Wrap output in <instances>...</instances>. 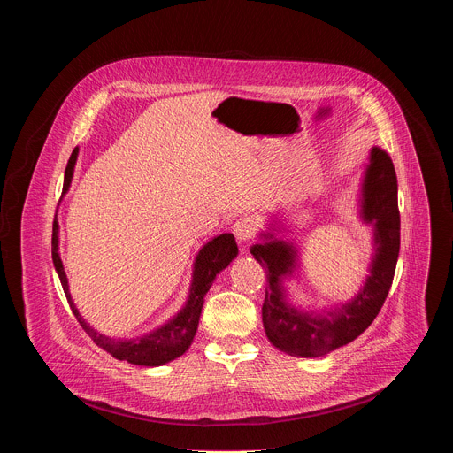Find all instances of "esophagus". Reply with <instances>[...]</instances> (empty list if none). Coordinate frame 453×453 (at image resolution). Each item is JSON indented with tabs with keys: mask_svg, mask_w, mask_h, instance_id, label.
I'll list each match as a JSON object with an SVG mask.
<instances>
[{
	"mask_svg": "<svg viewBox=\"0 0 453 453\" xmlns=\"http://www.w3.org/2000/svg\"><path fill=\"white\" fill-rule=\"evenodd\" d=\"M256 233H257V224L250 217H240L233 224V234L236 236L238 242H249L250 238L256 236Z\"/></svg>",
	"mask_w": 453,
	"mask_h": 453,
	"instance_id": "obj_1",
	"label": "esophagus"
}]
</instances>
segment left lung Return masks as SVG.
I'll use <instances>...</instances> for the list:
<instances>
[{"mask_svg":"<svg viewBox=\"0 0 453 453\" xmlns=\"http://www.w3.org/2000/svg\"><path fill=\"white\" fill-rule=\"evenodd\" d=\"M362 217L374 226V257L371 276L349 303L325 315L304 313L287 303L281 280L296 269V249L276 240L254 243L250 254L267 273L264 328L269 341L292 357H320L355 341L369 328L391 290L400 254L398 180L391 156L372 147L362 184Z\"/></svg>","mask_w":453,"mask_h":453,"instance_id":"1","label":"left lung"}]
</instances>
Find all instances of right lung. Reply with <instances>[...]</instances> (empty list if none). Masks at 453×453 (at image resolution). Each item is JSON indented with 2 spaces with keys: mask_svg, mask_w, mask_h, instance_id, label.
Listing matches in <instances>:
<instances>
[{
  "mask_svg": "<svg viewBox=\"0 0 453 453\" xmlns=\"http://www.w3.org/2000/svg\"><path fill=\"white\" fill-rule=\"evenodd\" d=\"M77 156H79V149H75L72 152L66 172H64L62 193H66L70 188ZM236 254H238V245L231 233H224V234L213 238L211 242H208L199 250V254L196 257V267H193V281H191L189 296H188L184 308L172 320H168L165 326H161L159 330H156L152 334H147V335L133 339V341L111 339V337H105V335L98 334L96 330H93L88 322L81 317L79 310L75 308V304L72 301L66 273H64L60 256H58V224H57V220H53V234H51L53 265L58 274L64 294H66V299L70 303V308L75 313L77 320L81 322L82 330L93 339V342L98 348L111 353L114 358L127 360V362L136 364V365H147V367L163 365L170 360H175L189 348L193 337H196V334H197L199 319H201V311H203V304H204V296L208 294L215 276L234 260Z\"/></svg>",
  "mask_w": 453,
  "mask_h": 453,
  "instance_id": "1",
  "label": "right lung"
}]
</instances>
